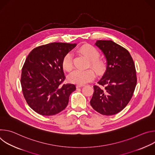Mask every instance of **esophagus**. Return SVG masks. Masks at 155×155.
Returning <instances> with one entry per match:
<instances>
[{"label":"esophagus","instance_id":"esophagus-1","mask_svg":"<svg viewBox=\"0 0 155 155\" xmlns=\"http://www.w3.org/2000/svg\"><path fill=\"white\" fill-rule=\"evenodd\" d=\"M84 84H77V87H81L82 86H84Z\"/></svg>","mask_w":155,"mask_h":155}]
</instances>
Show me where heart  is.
I'll list each match as a JSON object with an SVG mask.
<instances>
[{
  "label": "heart",
  "instance_id": "obj_1",
  "mask_svg": "<svg viewBox=\"0 0 155 155\" xmlns=\"http://www.w3.org/2000/svg\"><path fill=\"white\" fill-rule=\"evenodd\" d=\"M77 51L90 60L89 66H91L97 72L100 73L104 70V62L99 58V51L94 47L90 45H83L78 48ZM62 66L63 69L67 72L72 70L74 68L73 56L71 53H67L64 56ZM94 77V71L89 69L85 71H74L69 75L68 79L71 83L83 84L91 81Z\"/></svg>",
  "mask_w": 155,
  "mask_h": 155
}]
</instances>
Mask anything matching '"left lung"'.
Here are the masks:
<instances>
[{
  "mask_svg": "<svg viewBox=\"0 0 155 155\" xmlns=\"http://www.w3.org/2000/svg\"><path fill=\"white\" fill-rule=\"evenodd\" d=\"M95 45L105 55L107 68L99 86H93L90 104L102 115H113L125 108L134 94L135 64L129 51L112 40H97Z\"/></svg>",
  "mask_w": 155,
  "mask_h": 155,
  "instance_id": "1",
  "label": "left lung"
}]
</instances>
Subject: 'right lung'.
<instances>
[{
	"label": "right lung",
	"mask_w": 155,
	"mask_h": 155,
	"mask_svg": "<svg viewBox=\"0 0 155 155\" xmlns=\"http://www.w3.org/2000/svg\"><path fill=\"white\" fill-rule=\"evenodd\" d=\"M76 43H51L33 49L22 69L21 84L24 97L40 115H56L67 107L74 84H62L65 77L62 61Z\"/></svg>",
	"instance_id": "right-lung-1"
}]
</instances>
